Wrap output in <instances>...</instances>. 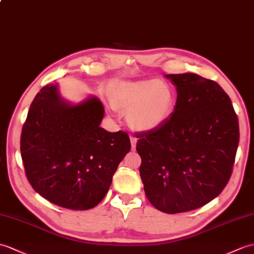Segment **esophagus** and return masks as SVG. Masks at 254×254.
Segmentation results:
<instances>
[{
    "instance_id": "esophagus-1",
    "label": "esophagus",
    "mask_w": 254,
    "mask_h": 254,
    "mask_svg": "<svg viewBox=\"0 0 254 254\" xmlns=\"http://www.w3.org/2000/svg\"><path fill=\"white\" fill-rule=\"evenodd\" d=\"M129 139H131V146H132V149L134 150L135 149V146H136V141H137V139H136V137H134V136H129Z\"/></svg>"
}]
</instances>
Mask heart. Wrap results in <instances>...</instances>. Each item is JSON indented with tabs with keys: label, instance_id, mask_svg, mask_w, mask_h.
I'll list each match as a JSON object with an SVG mask.
<instances>
[{
	"label": "heart",
	"instance_id": "b5f03b06",
	"mask_svg": "<svg viewBox=\"0 0 254 254\" xmlns=\"http://www.w3.org/2000/svg\"><path fill=\"white\" fill-rule=\"evenodd\" d=\"M113 108L127 113L129 127L140 132L161 127L172 115L175 104L171 86L158 79L123 81L110 93Z\"/></svg>",
	"mask_w": 254,
	"mask_h": 254
}]
</instances>
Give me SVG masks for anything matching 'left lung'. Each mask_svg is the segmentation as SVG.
I'll list each match as a JSON object with an SVG mask.
<instances>
[{"label":"left lung","mask_w":254,"mask_h":254,"mask_svg":"<svg viewBox=\"0 0 254 254\" xmlns=\"http://www.w3.org/2000/svg\"><path fill=\"white\" fill-rule=\"evenodd\" d=\"M178 91L172 115L136 134L147 199L164 213L198 209L231 179L239 143L232 100L215 81L194 73L166 74Z\"/></svg>","instance_id":"8db88e82"}]
</instances>
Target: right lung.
<instances>
[{
    "mask_svg": "<svg viewBox=\"0 0 254 254\" xmlns=\"http://www.w3.org/2000/svg\"><path fill=\"white\" fill-rule=\"evenodd\" d=\"M104 114L94 96L67 103L57 84L42 87L34 97L22 127L20 152L29 183L50 202L88 210L106 196L131 143L127 133L99 127Z\"/></svg>",
    "mask_w": 254,
    "mask_h": 254,
    "instance_id": "right-lung-1",
    "label": "right lung"
}]
</instances>
